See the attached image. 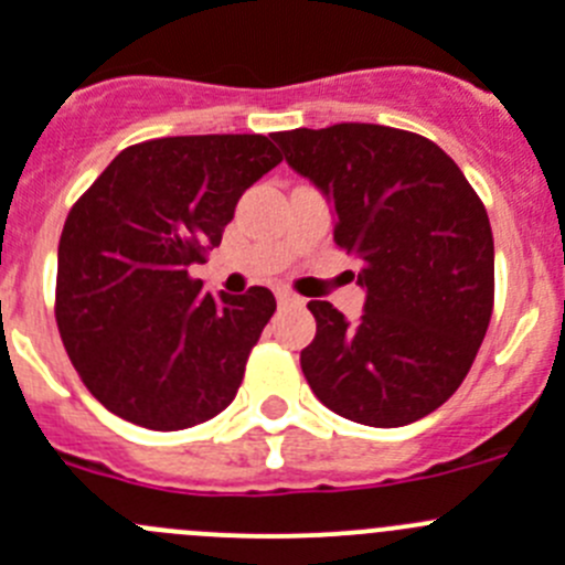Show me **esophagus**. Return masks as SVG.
<instances>
[{"instance_id": "1", "label": "esophagus", "mask_w": 565, "mask_h": 565, "mask_svg": "<svg viewBox=\"0 0 565 565\" xmlns=\"http://www.w3.org/2000/svg\"><path fill=\"white\" fill-rule=\"evenodd\" d=\"M276 298H278V303H281V307H300V303H303V298L292 295L289 289H278Z\"/></svg>"}]
</instances>
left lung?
Segmentation results:
<instances>
[{"instance_id": "8db88e82", "label": "left lung", "mask_w": 565, "mask_h": 565, "mask_svg": "<svg viewBox=\"0 0 565 565\" xmlns=\"http://www.w3.org/2000/svg\"><path fill=\"white\" fill-rule=\"evenodd\" d=\"M273 139L334 203V242L360 258L367 292L356 323L329 300L309 303V387L331 413L379 429L435 413L471 371L493 312L482 200L435 141L409 130L342 122Z\"/></svg>"}]
</instances>
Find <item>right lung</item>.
Instances as JSON below:
<instances>
[{
  "mask_svg": "<svg viewBox=\"0 0 565 565\" xmlns=\"http://www.w3.org/2000/svg\"><path fill=\"white\" fill-rule=\"evenodd\" d=\"M281 163L267 136H167L125 147L72 205L57 245L55 320L108 413L175 431L234 402L276 312L267 287L203 292V265L242 192Z\"/></svg>",
  "mask_w": 565,
  "mask_h": 565,
  "instance_id": "add662e5",
  "label": "right lung"
}]
</instances>
